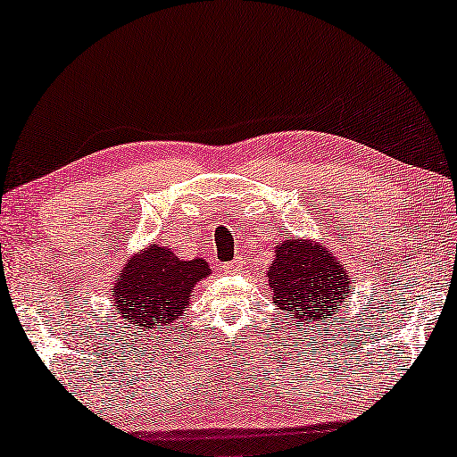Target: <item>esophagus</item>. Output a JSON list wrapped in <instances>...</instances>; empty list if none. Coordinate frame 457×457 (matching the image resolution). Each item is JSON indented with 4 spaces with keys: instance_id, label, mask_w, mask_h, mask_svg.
Listing matches in <instances>:
<instances>
[{
    "instance_id": "esophagus-1",
    "label": "esophagus",
    "mask_w": 457,
    "mask_h": 457,
    "mask_svg": "<svg viewBox=\"0 0 457 457\" xmlns=\"http://www.w3.org/2000/svg\"><path fill=\"white\" fill-rule=\"evenodd\" d=\"M240 266H242V260H231V262L223 264V270H226V272H236V270H240Z\"/></svg>"
}]
</instances>
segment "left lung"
<instances>
[{
    "instance_id": "obj_1",
    "label": "left lung",
    "mask_w": 457,
    "mask_h": 457,
    "mask_svg": "<svg viewBox=\"0 0 457 457\" xmlns=\"http://www.w3.org/2000/svg\"><path fill=\"white\" fill-rule=\"evenodd\" d=\"M272 299L296 321L328 320L350 293L345 266L320 244L287 240L268 268Z\"/></svg>"
}]
</instances>
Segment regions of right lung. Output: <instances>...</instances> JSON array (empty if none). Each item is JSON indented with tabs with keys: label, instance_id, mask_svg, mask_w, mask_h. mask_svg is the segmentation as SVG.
I'll return each instance as SVG.
<instances>
[{
	"label": "right lung",
	"instance_id": "right-lung-1",
	"mask_svg": "<svg viewBox=\"0 0 457 457\" xmlns=\"http://www.w3.org/2000/svg\"><path fill=\"white\" fill-rule=\"evenodd\" d=\"M212 272L205 260H180L170 248H148L134 256L113 287V307L121 320L144 331L169 328L191 305V293Z\"/></svg>",
	"mask_w": 457,
	"mask_h": 457
}]
</instances>
